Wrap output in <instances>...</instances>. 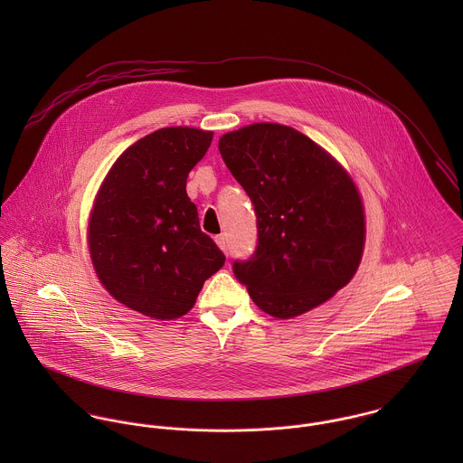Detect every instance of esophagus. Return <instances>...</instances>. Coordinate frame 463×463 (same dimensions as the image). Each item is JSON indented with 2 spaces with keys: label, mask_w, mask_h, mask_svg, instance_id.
<instances>
[{
  "label": "esophagus",
  "mask_w": 463,
  "mask_h": 463,
  "mask_svg": "<svg viewBox=\"0 0 463 463\" xmlns=\"http://www.w3.org/2000/svg\"><path fill=\"white\" fill-rule=\"evenodd\" d=\"M215 242H217V246L228 255V239H226L224 235H219V237H215Z\"/></svg>",
  "instance_id": "1"
}]
</instances>
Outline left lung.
<instances>
[{"label": "left lung", "mask_w": 463, "mask_h": 463, "mask_svg": "<svg viewBox=\"0 0 463 463\" xmlns=\"http://www.w3.org/2000/svg\"><path fill=\"white\" fill-rule=\"evenodd\" d=\"M219 151L255 206V253L233 262L255 305L290 319L345 287L365 239L362 199L345 171L312 138L276 123L226 133Z\"/></svg>", "instance_id": "left-lung-1"}]
</instances>
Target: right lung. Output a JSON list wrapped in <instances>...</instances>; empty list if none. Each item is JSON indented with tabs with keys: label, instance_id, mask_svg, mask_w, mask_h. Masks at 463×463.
I'll use <instances>...</instances> for the list:
<instances>
[{
	"label": "right lung",
	"instance_id": "add662e5",
	"mask_svg": "<svg viewBox=\"0 0 463 463\" xmlns=\"http://www.w3.org/2000/svg\"><path fill=\"white\" fill-rule=\"evenodd\" d=\"M212 132L162 128L130 146L109 171L89 222V248L103 287L153 319H178L226 257L201 232L187 176Z\"/></svg>",
	"mask_w": 463,
	"mask_h": 463
}]
</instances>
